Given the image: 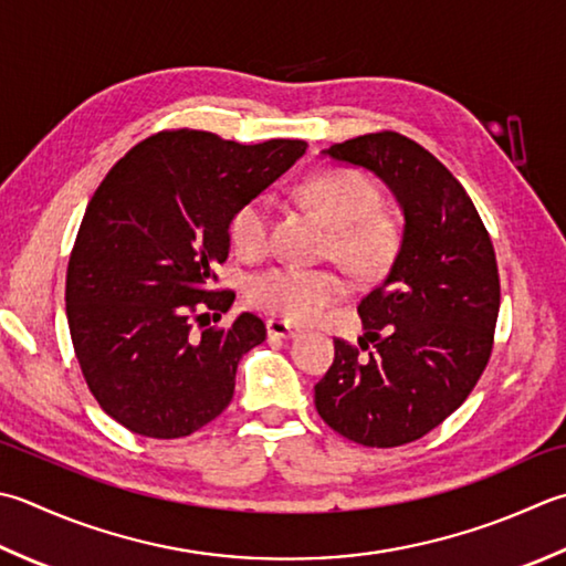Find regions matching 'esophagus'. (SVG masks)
<instances>
[{
	"label": "esophagus",
	"mask_w": 566,
	"mask_h": 566,
	"mask_svg": "<svg viewBox=\"0 0 566 566\" xmlns=\"http://www.w3.org/2000/svg\"><path fill=\"white\" fill-rule=\"evenodd\" d=\"M268 334H270V338H296L298 334H302V331H298L292 324H286V321L270 318L268 321Z\"/></svg>",
	"instance_id": "obj_1"
}]
</instances>
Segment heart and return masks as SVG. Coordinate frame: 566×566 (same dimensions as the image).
I'll return each instance as SVG.
<instances>
[{
  "label": "heart",
  "mask_w": 566,
  "mask_h": 566,
  "mask_svg": "<svg viewBox=\"0 0 566 566\" xmlns=\"http://www.w3.org/2000/svg\"><path fill=\"white\" fill-rule=\"evenodd\" d=\"M304 201L334 228L328 252L356 276H375L392 262L400 230L392 216L380 210V191L368 176L350 169H331L302 186ZM230 238L245 258H262L272 238V201L254 196L230 220ZM348 284L336 270L276 264L252 276L250 302L290 324H308L324 308L346 296Z\"/></svg>",
  "instance_id": "1"
}]
</instances>
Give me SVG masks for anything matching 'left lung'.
Masks as SVG:
<instances>
[{"label": "left lung", "mask_w": 566, "mask_h": 566, "mask_svg": "<svg viewBox=\"0 0 566 566\" xmlns=\"http://www.w3.org/2000/svg\"><path fill=\"white\" fill-rule=\"evenodd\" d=\"M324 154L378 176L405 230L390 272L358 304L361 348L334 340L314 402L340 437L402 447L459 409L489 365L501 308L495 250L463 186L409 137L375 132Z\"/></svg>", "instance_id": "1"}]
</instances>
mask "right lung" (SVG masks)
Segmentation results:
<instances>
[{"instance_id":"add662e5","label":"right lung","mask_w":566,"mask_h":566,"mask_svg":"<svg viewBox=\"0 0 566 566\" xmlns=\"http://www.w3.org/2000/svg\"><path fill=\"white\" fill-rule=\"evenodd\" d=\"M304 151L302 139L240 144L164 129L97 186L71 252L65 314L83 378L115 422L179 439L230 405L238 363L268 328L248 312L201 334L193 321L220 318L235 302L213 290L235 210Z\"/></svg>"}]
</instances>
